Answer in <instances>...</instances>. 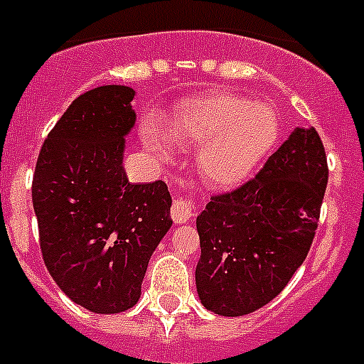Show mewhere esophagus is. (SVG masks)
I'll list each match as a JSON object with an SVG mask.
<instances>
[{"instance_id": "34e87169", "label": "esophagus", "mask_w": 364, "mask_h": 364, "mask_svg": "<svg viewBox=\"0 0 364 364\" xmlns=\"http://www.w3.org/2000/svg\"><path fill=\"white\" fill-rule=\"evenodd\" d=\"M196 210H198V203H196V196L190 190V192L176 196L174 203H172L171 215L174 223H186L190 217L196 215Z\"/></svg>"}]
</instances>
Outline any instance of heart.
<instances>
[{"mask_svg": "<svg viewBox=\"0 0 364 364\" xmlns=\"http://www.w3.org/2000/svg\"><path fill=\"white\" fill-rule=\"evenodd\" d=\"M280 122L267 104H253L237 95L193 98L181 105L171 124V134L181 145H201L196 166L206 185L228 188L239 185L271 151ZM144 140L158 159L171 156L165 129L149 122Z\"/></svg>", "mask_w": 364, "mask_h": 364, "instance_id": "heart-1", "label": "heart"}]
</instances>
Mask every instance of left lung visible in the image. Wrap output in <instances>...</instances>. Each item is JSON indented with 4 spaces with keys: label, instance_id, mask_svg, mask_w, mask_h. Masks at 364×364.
I'll return each mask as SVG.
<instances>
[{
    "label": "left lung",
    "instance_id": "1",
    "mask_svg": "<svg viewBox=\"0 0 364 364\" xmlns=\"http://www.w3.org/2000/svg\"><path fill=\"white\" fill-rule=\"evenodd\" d=\"M327 181L320 134L294 129L255 178L212 196L196 223V285L208 311L244 316L282 293L311 250Z\"/></svg>",
    "mask_w": 364,
    "mask_h": 364
}]
</instances>
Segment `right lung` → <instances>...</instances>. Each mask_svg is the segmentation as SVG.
<instances>
[{
    "instance_id": "obj_1",
    "label": "right lung",
    "mask_w": 364,
    "mask_h": 364,
    "mask_svg": "<svg viewBox=\"0 0 364 364\" xmlns=\"http://www.w3.org/2000/svg\"><path fill=\"white\" fill-rule=\"evenodd\" d=\"M132 98L125 86L80 95L48 132L33 172L44 264L68 298L97 314L140 300L152 251L172 224L165 181L131 185L122 165Z\"/></svg>"
}]
</instances>
